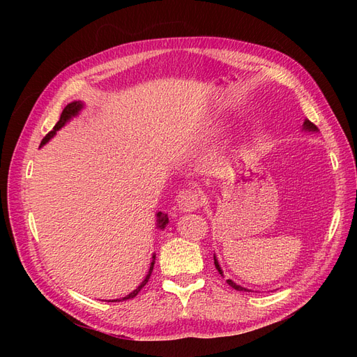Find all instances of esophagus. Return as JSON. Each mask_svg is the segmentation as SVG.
Listing matches in <instances>:
<instances>
[{"instance_id": "34e87169", "label": "esophagus", "mask_w": 357, "mask_h": 357, "mask_svg": "<svg viewBox=\"0 0 357 357\" xmlns=\"http://www.w3.org/2000/svg\"><path fill=\"white\" fill-rule=\"evenodd\" d=\"M201 205V199L198 192L192 188H186L178 192L177 195V207L180 211L188 213V211H193L197 210Z\"/></svg>"}]
</instances>
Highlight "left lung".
<instances>
[{
  "label": "left lung",
  "mask_w": 357,
  "mask_h": 357,
  "mask_svg": "<svg viewBox=\"0 0 357 357\" xmlns=\"http://www.w3.org/2000/svg\"><path fill=\"white\" fill-rule=\"evenodd\" d=\"M304 128H305V129H310V131H316V129H317V126H316L314 123H312V122H310V121H305V122H304ZM214 265H215V268H218V271L222 274V269H220V266H219V264H218V259H215V257H214ZM226 283H228L231 287H234L235 290L248 291L245 287H241V286H238V284H235V283L232 282V280H226Z\"/></svg>",
  "instance_id": "8db88e82"
}]
</instances>
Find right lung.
Here are the masks:
<instances>
[{
    "label": "right lung",
    "mask_w": 357,
    "mask_h": 357,
    "mask_svg": "<svg viewBox=\"0 0 357 357\" xmlns=\"http://www.w3.org/2000/svg\"><path fill=\"white\" fill-rule=\"evenodd\" d=\"M82 109V102H79V101H74V102H71V104H68L66 109L62 110V114H61V119L58 121V123L53 126V129L52 131L41 139V144L40 146H43V144H46L49 139L56 134V131L58 129H61L63 125L67 123V121H70V119L73 117V116H75L79 113V110ZM167 223H168V215L167 214H164V213H158V226L160 229H164L165 226H167ZM153 266H155V256H153V262H152V265H150V269H149V274L146 275V278H144V282L139 284L134 291H131V294L129 295H126L125 298H122V299H114V301H112V302H121V301H126V299H132V298H135L137 295H138V291L142 290L146 284H147V282H149V278H150V275H152V271H153Z\"/></svg>",
    "instance_id": "add662e5"
}]
</instances>
